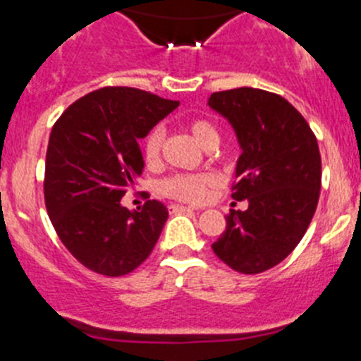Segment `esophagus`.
I'll list each match as a JSON object with an SVG mask.
<instances>
[{
	"mask_svg": "<svg viewBox=\"0 0 361 361\" xmlns=\"http://www.w3.org/2000/svg\"><path fill=\"white\" fill-rule=\"evenodd\" d=\"M171 213H181V212H194L192 206H183V204H169Z\"/></svg>",
	"mask_w": 361,
	"mask_h": 361,
	"instance_id": "obj_1",
	"label": "esophagus"
}]
</instances>
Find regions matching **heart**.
<instances>
[{
	"instance_id": "b5f03b06",
	"label": "heart",
	"mask_w": 361,
	"mask_h": 361,
	"mask_svg": "<svg viewBox=\"0 0 361 361\" xmlns=\"http://www.w3.org/2000/svg\"><path fill=\"white\" fill-rule=\"evenodd\" d=\"M188 130L194 135L195 141L202 148H215L220 141V132L216 125L208 118H194L187 123ZM164 142V128L153 127L142 139V159L146 166L155 167L160 162V153H162ZM215 176L208 173L199 174H173L167 180L162 181L160 190L164 195L171 199H176L181 202H192L197 204L208 197L209 188L215 185Z\"/></svg>"
}]
</instances>
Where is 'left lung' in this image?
Segmentation results:
<instances>
[{
	"label": "left lung",
	"mask_w": 361,
	"mask_h": 361,
	"mask_svg": "<svg viewBox=\"0 0 361 361\" xmlns=\"http://www.w3.org/2000/svg\"><path fill=\"white\" fill-rule=\"evenodd\" d=\"M208 106L227 118L241 155L226 231L212 245L220 261L245 275L284 261L305 234L321 190V155L305 118L277 93L255 87L216 92Z\"/></svg>",
	"instance_id": "left-lung-1"
}]
</instances>
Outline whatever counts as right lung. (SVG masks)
<instances>
[{
  "label": "right lung",
  "instance_id": "right-lung-1",
  "mask_svg": "<svg viewBox=\"0 0 361 361\" xmlns=\"http://www.w3.org/2000/svg\"><path fill=\"white\" fill-rule=\"evenodd\" d=\"M178 106L137 87L107 86L75 100L52 127L45 208L66 250L95 274H130L159 241L166 206L152 199L130 212L121 197L145 167L137 141Z\"/></svg>",
  "mask_w": 361,
  "mask_h": 361
}]
</instances>
